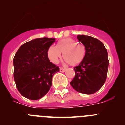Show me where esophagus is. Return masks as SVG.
<instances>
[{
	"label": "esophagus",
	"instance_id": "esophagus-1",
	"mask_svg": "<svg viewBox=\"0 0 125 125\" xmlns=\"http://www.w3.org/2000/svg\"><path fill=\"white\" fill-rule=\"evenodd\" d=\"M59 70H60V72H61V73H63V72H65V70H66V68L63 67H60Z\"/></svg>",
	"mask_w": 125,
	"mask_h": 125
}]
</instances>
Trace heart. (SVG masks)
<instances>
[{
  "label": "heart",
  "instance_id": "obj_1",
  "mask_svg": "<svg viewBox=\"0 0 125 125\" xmlns=\"http://www.w3.org/2000/svg\"><path fill=\"white\" fill-rule=\"evenodd\" d=\"M62 53L66 62L72 66H77L82 63L86 57V47L73 39H63L58 42L56 46L49 47L47 55L52 63L57 64L62 58Z\"/></svg>",
  "mask_w": 125,
  "mask_h": 125
}]
</instances>
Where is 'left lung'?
Listing matches in <instances>:
<instances>
[{
    "label": "left lung",
    "instance_id": "8db88e82",
    "mask_svg": "<svg viewBox=\"0 0 125 125\" xmlns=\"http://www.w3.org/2000/svg\"><path fill=\"white\" fill-rule=\"evenodd\" d=\"M77 39L86 47V54L83 62L74 67L75 75L70 84L79 93L94 94L105 83L109 65L108 52L97 39L85 35H78Z\"/></svg>",
    "mask_w": 125,
    "mask_h": 125
}]
</instances>
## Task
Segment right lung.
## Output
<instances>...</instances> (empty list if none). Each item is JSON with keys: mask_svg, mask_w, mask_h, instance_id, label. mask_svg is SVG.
<instances>
[{"mask_svg": "<svg viewBox=\"0 0 125 125\" xmlns=\"http://www.w3.org/2000/svg\"><path fill=\"white\" fill-rule=\"evenodd\" d=\"M55 39L43 37L29 41L17 50L13 59L14 79L21 95L38 100L46 95L52 85L53 75L59 71L47 55Z\"/></svg>", "mask_w": 125, "mask_h": 125, "instance_id": "1", "label": "right lung"}]
</instances>
